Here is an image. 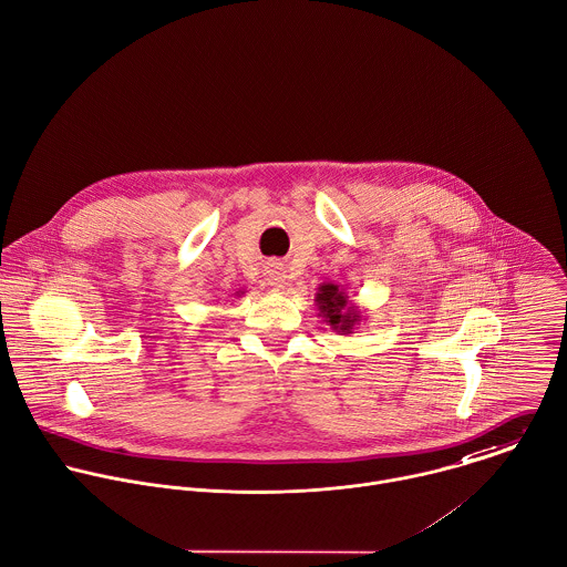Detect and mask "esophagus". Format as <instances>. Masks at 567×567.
<instances>
[{"instance_id":"1","label":"esophagus","mask_w":567,"mask_h":567,"mask_svg":"<svg viewBox=\"0 0 567 567\" xmlns=\"http://www.w3.org/2000/svg\"><path fill=\"white\" fill-rule=\"evenodd\" d=\"M265 276H267V282L274 287V289H282L285 287V267L280 265V262H271L269 267H267V271H265Z\"/></svg>"}]
</instances>
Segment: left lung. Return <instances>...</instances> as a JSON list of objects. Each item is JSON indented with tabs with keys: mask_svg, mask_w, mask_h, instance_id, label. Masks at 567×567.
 Segmentation results:
<instances>
[{
	"mask_svg": "<svg viewBox=\"0 0 567 567\" xmlns=\"http://www.w3.org/2000/svg\"><path fill=\"white\" fill-rule=\"evenodd\" d=\"M316 307L322 322H327L336 333L349 336L358 329L367 316L360 311L355 302H351L344 287L336 282H322L316 291Z\"/></svg>",
	"mask_w": 567,
	"mask_h": 567,
	"instance_id": "8db88e82",
	"label": "left lung"
}]
</instances>
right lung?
Segmentation results:
<instances>
[{
  "label": "right lung",
  "mask_w": 567,
  "mask_h": 567,
  "mask_svg": "<svg viewBox=\"0 0 567 567\" xmlns=\"http://www.w3.org/2000/svg\"><path fill=\"white\" fill-rule=\"evenodd\" d=\"M234 296H238V298H240V296H245V289H238Z\"/></svg>",
  "instance_id": "add662e5"
}]
</instances>
